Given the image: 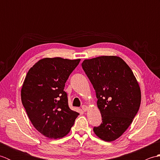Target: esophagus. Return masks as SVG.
Segmentation results:
<instances>
[{
	"instance_id": "obj_1",
	"label": "esophagus",
	"mask_w": 160,
	"mask_h": 160,
	"mask_svg": "<svg viewBox=\"0 0 160 160\" xmlns=\"http://www.w3.org/2000/svg\"><path fill=\"white\" fill-rule=\"evenodd\" d=\"M82 108L83 111H87L88 109H89V107H88V106H87V105H82Z\"/></svg>"
}]
</instances>
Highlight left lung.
Returning a JSON list of instances; mask_svg holds the SVG:
<instances>
[{"label": "left lung", "instance_id": "obj_1", "mask_svg": "<svg viewBox=\"0 0 160 160\" xmlns=\"http://www.w3.org/2000/svg\"><path fill=\"white\" fill-rule=\"evenodd\" d=\"M82 67L96 91L102 118L93 131L101 140L114 141L128 128L140 108L139 84L131 68L118 56L84 60Z\"/></svg>", "mask_w": 160, "mask_h": 160}]
</instances>
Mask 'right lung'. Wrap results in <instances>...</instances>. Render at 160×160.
<instances>
[{
	"label": "right lung",
	"mask_w": 160,
	"mask_h": 160,
	"mask_svg": "<svg viewBox=\"0 0 160 160\" xmlns=\"http://www.w3.org/2000/svg\"><path fill=\"white\" fill-rule=\"evenodd\" d=\"M80 61L45 58L29 70L24 80L22 105L33 127L47 138L65 136L79 115L69 107L64 88Z\"/></svg>",
	"instance_id": "add662e5"
}]
</instances>
